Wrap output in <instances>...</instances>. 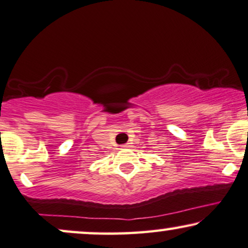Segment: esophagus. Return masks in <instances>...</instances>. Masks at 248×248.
<instances>
[{
	"label": "esophagus",
	"instance_id": "esophagus-1",
	"mask_svg": "<svg viewBox=\"0 0 248 248\" xmlns=\"http://www.w3.org/2000/svg\"><path fill=\"white\" fill-rule=\"evenodd\" d=\"M122 147H124V148H129V147H131V143H127V144L122 145Z\"/></svg>",
	"mask_w": 248,
	"mask_h": 248
}]
</instances>
